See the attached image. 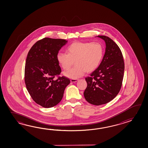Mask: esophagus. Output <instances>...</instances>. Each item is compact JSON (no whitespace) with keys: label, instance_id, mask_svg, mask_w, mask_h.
<instances>
[{"label":"esophagus","instance_id":"obj_1","mask_svg":"<svg viewBox=\"0 0 148 148\" xmlns=\"http://www.w3.org/2000/svg\"><path fill=\"white\" fill-rule=\"evenodd\" d=\"M78 79H71L70 80V82H78Z\"/></svg>","mask_w":148,"mask_h":148}]
</instances>
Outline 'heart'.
Returning a JSON list of instances; mask_svg holds the SVG:
<instances>
[{"mask_svg":"<svg viewBox=\"0 0 148 148\" xmlns=\"http://www.w3.org/2000/svg\"><path fill=\"white\" fill-rule=\"evenodd\" d=\"M67 53L59 52L57 60L64 70H68L75 63L73 69L64 73L72 79L81 77L86 72H93L99 66L104 56V47L98 42L75 41L66 49Z\"/></svg>","mask_w":148,"mask_h":148,"instance_id":"1","label":"heart"}]
</instances>
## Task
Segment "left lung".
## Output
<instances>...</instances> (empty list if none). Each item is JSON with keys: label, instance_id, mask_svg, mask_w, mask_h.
<instances>
[{"label": "left lung", "instance_id": "8db88e82", "mask_svg": "<svg viewBox=\"0 0 148 148\" xmlns=\"http://www.w3.org/2000/svg\"><path fill=\"white\" fill-rule=\"evenodd\" d=\"M106 43L105 53L99 66L85 79L87 83L84 92L86 100L94 105L113 100L122 87L124 62L120 47L111 38L98 35Z\"/></svg>", "mask_w": 148, "mask_h": 148}]
</instances>
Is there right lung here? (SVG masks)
<instances>
[{"label":"right lung","mask_w":148,"mask_h":148,"mask_svg":"<svg viewBox=\"0 0 148 148\" xmlns=\"http://www.w3.org/2000/svg\"><path fill=\"white\" fill-rule=\"evenodd\" d=\"M67 42L64 39L44 38L32 46L26 58V87L33 101L44 108L59 103L70 82L64 76L54 79L61 72L57 54Z\"/></svg>","instance_id":"1"}]
</instances>
